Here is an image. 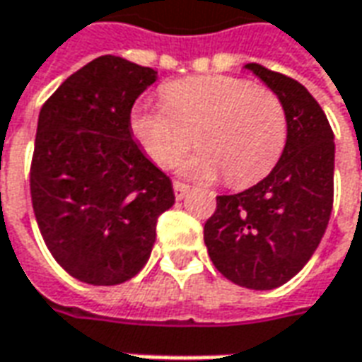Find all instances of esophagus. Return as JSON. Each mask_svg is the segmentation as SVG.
Here are the masks:
<instances>
[{
	"instance_id": "1",
	"label": "esophagus",
	"mask_w": 362,
	"mask_h": 362,
	"mask_svg": "<svg viewBox=\"0 0 362 362\" xmlns=\"http://www.w3.org/2000/svg\"><path fill=\"white\" fill-rule=\"evenodd\" d=\"M173 188H174V196L178 197V199H182V197L186 196V194L189 192L188 184H184V182H180V180H174Z\"/></svg>"
}]
</instances>
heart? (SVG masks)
<instances>
[{
  "mask_svg": "<svg viewBox=\"0 0 362 362\" xmlns=\"http://www.w3.org/2000/svg\"><path fill=\"white\" fill-rule=\"evenodd\" d=\"M165 106L137 104L129 127L155 165L168 168L184 157L196 135V157L184 173L202 180L225 176L230 188L264 180L288 139L285 104L273 90L243 77L199 75L163 87Z\"/></svg>",
  "mask_w": 362,
  "mask_h": 362,
  "instance_id": "1",
  "label": "heart"
}]
</instances>
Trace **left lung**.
Instances as JSON below:
<instances>
[{
    "label": "left lung",
    "mask_w": 362,
    "mask_h": 362,
    "mask_svg": "<svg viewBox=\"0 0 362 362\" xmlns=\"http://www.w3.org/2000/svg\"><path fill=\"white\" fill-rule=\"evenodd\" d=\"M279 95L288 116L287 147L256 186L217 196L204 240L213 266L254 291L293 279L318 248L334 205V132L303 85L259 64H246Z\"/></svg>",
    "instance_id": "left-lung-1"
}]
</instances>
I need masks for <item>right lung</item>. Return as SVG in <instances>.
I'll return each mask as SVG.
<instances>
[{"mask_svg":"<svg viewBox=\"0 0 362 362\" xmlns=\"http://www.w3.org/2000/svg\"><path fill=\"white\" fill-rule=\"evenodd\" d=\"M157 71L100 56L42 104L30 163V197L48 250L71 277L119 285L151 256L173 182L132 137L135 98Z\"/></svg>","mask_w":362,"mask_h":362,"instance_id":"add662e5","label":"right lung"}]
</instances>
